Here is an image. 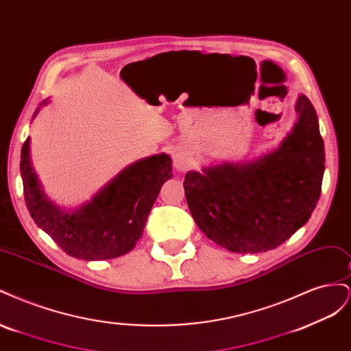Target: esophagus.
I'll return each mask as SVG.
<instances>
[{
  "instance_id": "1",
  "label": "esophagus",
  "mask_w": 351,
  "mask_h": 351,
  "mask_svg": "<svg viewBox=\"0 0 351 351\" xmlns=\"http://www.w3.org/2000/svg\"><path fill=\"white\" fill-rule=\"evenodd\" d=\"M173 161H174V167L178 173H183L189 168V158L187 155L182 151V149H177L173 154Z\"/></svg>"
}]
</instances>
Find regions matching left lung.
<instances>
[{
	"mask_svg": "<svg viewBox=\"0 0 351 351\" xmlns=\"http://www.w3.org/2000/svg\"><path fill=\"white\" fill-rule=\"evenodd\" d=\"M294 110L291 130L274 151L186 174L190 214L218 246L236 253L267 252L309 221L321 196L325 149L311 101L299 95Z\"/></svg>",
	"mask_w": 351,
	"mask_h": 351,
	"instance_id": "1",
	"label": "left lung"
}]
</instances>
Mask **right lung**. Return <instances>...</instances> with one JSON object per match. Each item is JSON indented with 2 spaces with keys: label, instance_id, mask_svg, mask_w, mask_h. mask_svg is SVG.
I'll list each match as a JSON object with an SVG mask.
<instances>
[{
  "label": "right lung",
  "instance_id": "right-lung-1",
  "mask_svg": "<svg viewBox=\"0 0 351 351\" xmlns=\"http://www.w3.org/2000/svg\"><path fill=\"white\" fill-rule=\"evenodd\" d=\"M48 102L45 99L40 107ZM20 158L30 217L67 254L84 261L114 259L129 253L143 234L159 190L173 177V159L167 154L142 158L121 169L86 204L66 209L48 199L42 190L30 161L29 137Z\"/></svg>",
  "mask_w": 351,
  "mask_h": 351
}]
</instances>
